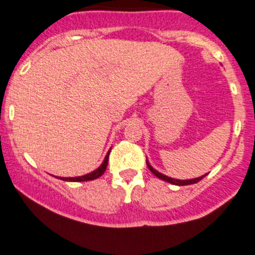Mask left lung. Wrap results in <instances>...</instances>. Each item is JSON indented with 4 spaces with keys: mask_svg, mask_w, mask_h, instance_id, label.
<instances>
[{
    "mask_svg": "<svg viewBox=\"0 0 255 255\" xmlns=\"http://www.w3.org/2000/svg\"><path fill=\"white\" fill-rule=\"evenodd\" d=\"M146 162H147V166H148L149 171H151V172L153 173L154 176H157V177L161 178V180H163V181H167V182H170V184H172V185H178V186H185V185L196 184V182H199L200 180H201V178H204L206 175H208V173H206V175L200 176V177H196V178H191V180H177V178L168 177V176L163 175V173H161V172H158V171H157V170H154V168L152 167L151 165H149L148 160H147Z\"/></svg>",
    "mask_w": 255,
    "mask_h": 255,
    "instance_id": "left-lung-1",
    "label": "left lung"
}]
</instances>
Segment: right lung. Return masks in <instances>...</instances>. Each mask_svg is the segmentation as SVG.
Segmentation results:
<instances>
[{
    "instance_id": "obj_1",
    "label": "right lung",
    "mask_w": 255,
    "mask_h": 255,
    "mask_svg": "<svg viewBox=\"0 0 255 255\" xmlns=\"http://www.w3.org/2000/svg\"><path fill=\"white\" fill-rule=\"evenodd\" d=\"M109 153H111V149H109L108 153H107L106 157H104V161H103V162H102V165L99 166V167L97 168V170L93 171V172L87 173V175H84V176H78V177H59V178H60V180H64V181L83 182V181H90V180H95V178L101 177V176L104 173V171H106L107 165H108Z\"/></svg>"
}]
</instances>
